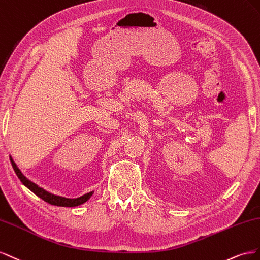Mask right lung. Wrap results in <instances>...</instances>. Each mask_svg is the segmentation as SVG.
Returning a JSON list of instances; mask_svg holds the SVG:
<instances>
[{
    "mask_svg": "<svg viewBox=\"0 0 260 260\" xmlns=\"http://www.w3.org/2000/svg\"><path fill=\"white\" fill-rule=\"evenodd\" d=\"M10 159H11V163H12V167L14 169V171H15V173H16V175L18 176V179L20 180V182L23 183L28 189H30L35 195L40 197L41 199L44 200V202L50 204V205H54V206H58V207H76V206H79L81 204L86 203L87 200L90 198L93 194V190H91V191L86 192V194H84L83 196H79L77 198H68V197H63V196L52 194V192L40 187L39 185H37L32 181L27 179V177L23 174V172L20 171L16 163L14 162L12 155H10Z\"/></svg>",
    "mask_w": 260,
    "mask_h": 260,
    "instance_id": "right-lung-1",
    "label": "right lung"
}]
</instances>
